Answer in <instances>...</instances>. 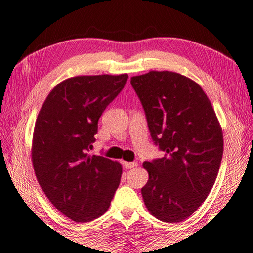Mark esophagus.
<instances>
[{
	"label": "esophagus",
	"instance_id": "obj_1",
	"mask_svg": "<svg viewBox=\"0 0 253 253\" xmlns=\"http://www.w3.org/2000/svg\"><path fill=\"white\" fill-rule=\"evenodd\" d=\"M124 164V168H126V169H131V168H135L138 166L137 162H123Z\"/></svg>",
	"mask_w": 253,
	"mask_h": 253
}]
</instances>
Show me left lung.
I'll return each mask as SVG.
<instances>
[{
  "label": "left lung",
  "instance_id": "8db88e82",
  "mask_svg": "<svg viewBox=\"0 0 253 253\" xmlns=\"http://www.w3.org/2000/svg\"><path fill=\"white\" fill-rule=\"evenodd\" d=\"M130 83L145 111L148 129L166 155L144 162L142 196L160 220L179 223L207 198L223 156V130L202 86L170 71H150Z\"/></svg>",
  "mask_w": 253,
  "mask_h": 253
}]
</instances>
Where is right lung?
Wrapping results in <instances>:
<instances>
[{
    "mask_svg": "<svg viewBox=\"0 0 253 253\" xmlns=\"http://www.w3.org/2000/svg\"><path fill=\"white\" fill-rule=\"evenodd\" d=\"M128 75H80L49 92L35 124L31 160L49 202L66 217L85 223L106 213L123 173L122 164L89 154L98 120Z\"/></svg>",
    "mask_w": 253,
    "mask_h": 253,
    "instance_id": "obj_1",
    "label": "right lung"
}]
</instances>
